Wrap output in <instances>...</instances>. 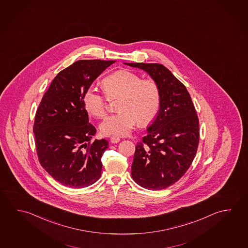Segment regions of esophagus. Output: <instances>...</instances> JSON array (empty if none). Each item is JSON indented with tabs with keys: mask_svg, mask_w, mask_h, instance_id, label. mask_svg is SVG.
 Listing matches in <instances>:
<instances>
[{
	"mask_svg": "<svg viewBox=\"0 0 248 248\" xmlns=\"http://www.w3.org/2000/svg\"><path fill=\"white\" fill-rule=\"evenodd\" d=\"M120 140H121V139L119 138V137H116V136H113V137H111V139H110V141H111V143H113V144L120 142Z\"/></svg>",
	"mask_w": 248,
	"mask_h": 248,
	"instance_id": "obj_1",
	"label": "esophagus"
}]
</instances>
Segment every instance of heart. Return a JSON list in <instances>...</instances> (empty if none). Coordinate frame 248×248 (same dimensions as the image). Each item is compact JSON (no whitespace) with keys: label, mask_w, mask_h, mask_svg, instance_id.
<instances>
[{"label":"heart","mask_w":248,"mask_h":248,"mask_svg":"<svg viewBox=\"0 0 248 248\" xmlns=\"http://www.w3.org/2000/svg\"><path fill=\"white\" fill-rule=\"evenodd\" d=\"M107 96L121 95L118 113L111 114L101 122L100 129L107 136H125L140 123L147 125L159 111L160 90L155 80L142 77L128 70L114 72L102 80ZM85 109L93 116L102 118L107 113L104 95L94 87H89L82 96Z\"/></svg>","instance_id":"heart-1"}]
</instances>
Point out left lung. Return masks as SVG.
Listing matches in <instances>:
<instances>
[{
    "instance_id": "1",
    "label": "left lung",
    "mask_w": 248,
    "mask_h": 248,
    "mask_svg": "<svg viewBox=\"0 0 248 248\" xmlns=\"http://www.w3.org/2000/svg\"><path fill=\"white\" fill-rule=\"evenodd\" d=\"M147 72L160 90V105L135 147L131 175L139 186L161 190L185 174L197 152L199 119L185 86L159 63H125Z\"/></svg>"
}]
</instances>
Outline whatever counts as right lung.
<instances>
[{
    "mask_svg": "<svg viewBox=\"0 0 248 248\" xmlns=\"http://www.w3.org/2000/svg\"><path fill=\"white\" fill-rule=\"evenodd\" d=\"M115 61L80 60L60 72L42 97L34 118L35 147L42 168L61 184L87 187L101 175L108 141L95 140L82 96Z\"/></svg>",
    "mask_w": 248,
    "mask_h": 248,
    "instance_id": "right-lung-1",
    "label": "right lung"
}]
</instances>
